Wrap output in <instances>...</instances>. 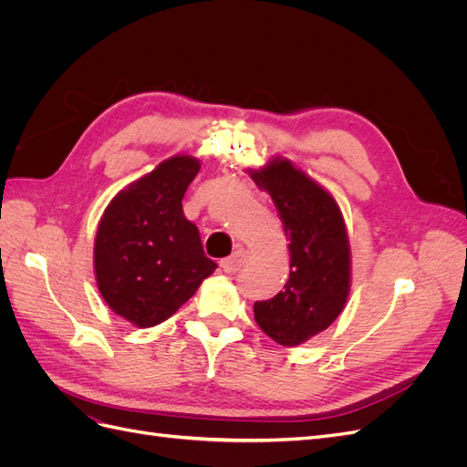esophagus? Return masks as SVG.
<instances>
[{"label":"esophagus","mask_w":467,"mask_h":467,"mask_svg":"<svg viewBox=\"0 0 467 467\" xmlns=\"http://www.w3.org/2000/svg\"><path fill=\"white\" fill-rule=\"evenodd\" d=\"M247 259H249V251L247 249H237L234 255H230L228 259H222L220 266L223 268L225 273H237L239 268L245 265Z\"/></svg>","instance_id":"1"}]
</instances>
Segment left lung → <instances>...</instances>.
Segmentation results:
<instances>
[{"mask_svg": "<svg viewBox=\"0 0 467 467\" xmlns=\"http://www.w3.org/2000/svg\"><path fill=\"white\" fill-rule=\"evenodd\" d=\"M249 175L271 194L290 242L285 290L255 302L253 312L273 341L298 347L327 329L347 304L350 245L345 220L333 196L288 160L275 158Z\"/></svg>", "mask_w": 467, "mask_h": 467, "instance_id": "left-lung-1", "label": "left lung"}]
</instances>
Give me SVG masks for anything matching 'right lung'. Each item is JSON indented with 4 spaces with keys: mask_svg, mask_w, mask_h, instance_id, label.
Returning a JSON list of instances; mask_svg holds the SVG:
<instances>
[{
    "mask_svg": "<svg viewBox=\"0 0 467 467\" xmlns=\"http://www.w3.org/2000/svg\"><path fill=\"white\" fill-rule=\"evenodd\" d=\"M201 161L173 155L110 201L99 222L97 288L136 327L171 317L218 265L204 255L199 228L182 214V196Z\"/></svg>",
    "mask_w": 467,
    "mask_h": 467,
    "instance_id": "right-lung-1",
    "label": "right lung"
}]
</instances>
